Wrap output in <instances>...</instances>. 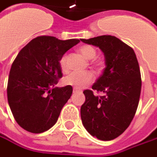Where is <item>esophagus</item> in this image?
<instances>
[{
  "label": "esophagus",
  "mask_w": 157,
  "mask_h": 157,
  "mask_svg": "<svg viewBox=\"0 0 157 157\" xmlns=\"http://www.w3.org/2000/svg\"><path fill=\"white\" fill-rule=\"evenodd\" d=\"M77 92H80V90H78V89H73V93H77Z\"/></svg>",
  "instance_id": "1"
}]
</instances>
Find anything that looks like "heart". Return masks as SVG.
<instances>
[{
	"label": "heart",
	"mask_w": 157,
	"mask_h": 157,
	"mask_svg": "<svg viewBox=\"0 0 157 157\" xmlns=\"http://www.w3.org/2000/svg\"><path fill=\"white\" fill-rule=\"evenodd\" d=\"M79 51L87 60H92V66L94 68L96 69L101 68V62L95 60L96 54H97L95 47H93L92 45H83L79 48ZM93 59H94V60H93ZM59 63H60V67L62 71L66 72L68 70V66H67V56L65 55L60 58ZM93 81H94V77L92 74L89 72H85V73L73 72L64 78V83L68 86L74 87L75 89H82L92 83Z\"/></svg>",
	"instance_id": "heart-1"
}]
</instances>
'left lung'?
Segmentation results:
<instances>
[{
  "label": "left lung",
  "instance_id": "8db88e82",
  "mask_svg": "<svg viewBox=\"0 0 157 157\" xmlns=\"http://www.w3.org/2000/svg\"><path fill=\"white\" fill-rule=\"evenodd\" d=\"M81 41L99 47L106 62L103 73L92 86L104 95L95 96L92 90H84L82 122L91 136L110 141L127 129L137 109L142 88L137 58L132 48L116 36L101 35Z\"/></svg>",
  "mask_w": 157,
  "mask_h": 157
}]
</instances>
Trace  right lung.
<instances>
[{"mask_svg":"<svg viewBox=\"0 0 157 157\" xmlns=\"http://www.w3.org/2000/svg\"><path fill=\"white\" fill-rule=\"evenodd\" d=\"M79 41L41 35L29 41L15 57L7 94L14 120L23 129L39 134L56 124L73 92L71 86L56 87L62 77L59 61Z\"/></svg>","mask_w":157,"mask_h":157,"instance_id":"obj_1","label":"right lung"}]
</instances>
